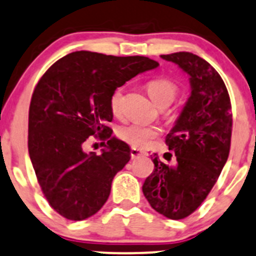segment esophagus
<instances>
[{
  "label": "esophagus",
  "mask_w": 256,
  "mask_h": 256,
  "mask_svg": "<svg viewBox=\"0 0 256 256\" xmlns=\"http://www.w3.org/2000/svg\"><path fill=\"white\" fill-rule=\"evenodd\" d=\"M130 154H131V158H138V156L145 155V152H144V151H140L138 148H131Z\"/></svg>",
  "instance_id": "1"
}]
</instances>
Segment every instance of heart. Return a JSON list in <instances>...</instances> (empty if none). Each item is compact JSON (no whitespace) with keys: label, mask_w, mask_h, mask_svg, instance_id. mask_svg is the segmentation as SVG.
<instances>
[{"label":"heart","mask_w":256,"mask_h":256,"mask_svg":"<svg viewBox=\"0 0 256 256\" xmlns=\"http://www.w3.org/2000/svg\"><path fill=\"white\" fill-rule=\"evenodd\" d=\"M148 96L156 106L164 108L170 105L176 98L178 88L172 80L165 78H154L146 84ZM124 90L118 88L110 98V108L114 114H118L122 108ZM158 136V130L152 126H145L141 124H130L122 126L118 130V138L135 148H144L151 144L154 138Z\"/></svg>","instance_id":"obj_1"}]
</instances>
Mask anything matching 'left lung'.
Returning <instances> with one entry per match:
<instances>
[{"mask_svg": "<svg viewBox=\"0 0 256 256\" xmlns=\"http://www.w3.org/2000/svg\"><path fill=\"white\" fill-rule=\"evenodd\" d=\"M190 76L191 94L175 126L165 138L176 164L168 166L156 154L152 174L142 192L154 210L172 220L188 216L202 204L228 160L232 114L229 92L218 71L191 52L161 54Z\"/></svg>", "mask_w": 256, "mask_h": 256, "instance_id": "1", "label": "left lung"}]
</instances>
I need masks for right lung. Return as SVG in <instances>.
<instances>
[{
	"mask_svg": "<svg viewBox=\"0 0 256 256\" xmlns=\"http://www.w3.org/2000/svg\"><path fill=\"white\" fill-rule=\"evenodd\" d=\"M158 66L144 56L76 51L40 78L30 104L28 154L44 198L61 216L80 222L104 206L114 176L130 160L128 144L106 125L114 116L111 94ZM90 136L104 141L101 156L83 151Z\"/></svg>",
	"mask_w": 256,
	"mask_h": 256,
	"instance_id": "add662e5",
	"label": "right lung"
}]
</instances>
